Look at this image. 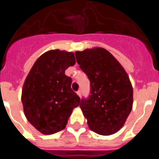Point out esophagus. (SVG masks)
I'll return each mask as SVG.
<instances>
[{"instance_id":"esophagus-1","label":"esophagus","mask_w":159,"mask_h":159,"mask_svg":"<svg viewBox=\"0 0 159 159\" xmlns=\"http://www.w3.org/2000/svg\"><path fill=\"white\" fill-rule=\"evenodd\" d=\"M76 94H77V95H78V96H80V97L81 96V92H80V91H78V92H76Z\"/></svg>"}]
</instances>
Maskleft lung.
Segmentation results:
<instances>
[{"label":"left lung","instance_id":"1","mask_svg":"<svg viewBox=\"0 0 159 159\" xmlns=\"http://www.w3.org/2000/svg\"><path fill=\"white\" fill-rule=\"evenodd\" d=\"M75 57L91 83L92 95L80 105L88 127L101 135L115 134L123 127L133 106V88L127 71L103 48L77 51Z\"/></svg>","mask_w":159,"mask_h":159}]
</instances>
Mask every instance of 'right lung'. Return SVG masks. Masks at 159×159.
<instances>
[{
	"label": "right lung",
	"mask_w": 159,
	"mask_h": 159,
	"mask_svg": "<svg viewBox=\"0 0 159 159\" xmlns=\"http://www.w3.org/2000/svg\"><path fill=\"white\" fill-rule=\"evenodd\" d=\"M71 52L49 50L34 63L24 83L21 101L28 121L43 134L65 128L80 99L71 88L65 70L75 65Z\"/></svg>",
	"instance_id": "add662e5"
}]
</instances>
